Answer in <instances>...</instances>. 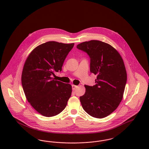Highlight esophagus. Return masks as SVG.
<instances>
[{
  "label": "esophagus",
  "mask_w": 149,
  "mask_h": 149,
  "mask_svg": "<svg viewBox=\"0 0 149 149\" xmlns=\"http://www.w3.org/2000/svg\"><path fill=\"white\" fill-rule=\"evenodd\" d=\"M77 88V86L74 85H72V89L73 90L76 89Z\"/></svg>",
  "instance_id": "1"
}]
</instances>
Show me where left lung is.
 <instances>
[{
  "label": "left lung",
  "mask_w": 149,
  "mask_h": 149,
  "mask_svg": "<svg viewBox=\"0 0 149 149\" xmlns=\"http://www.w3.org/2000/svg\"><path fill=\"white\" fill-rule=\"evenodd\" d=\"M77 48L89 55L90 71L97 75L95 85H85V93L80 97L82 107L94 118L107 117L123 97L127 81L123 60L115 49L101 41L83 42Z\"/></svg>",
  "instance_id": "1"
}]
</instances>
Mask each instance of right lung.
<instances>
[{
  "instance_id": "1",
  "label": "right lung",
  "mask_w": 149,
  "mask_h": 149,
  "mask_svg": "<svg viewBox=\"0 0 149 149\" xmlns=\"http://www.w3.org/2000/svg\"><path fill=\"white\" fill-rule=\"evenodd\" d=\"M74 43L48 42L35 48L24 64L22 84L28 102L39 113L52 117L60 113L72 95V85L55 80Z\"/></svg>"
}]
</instances>
